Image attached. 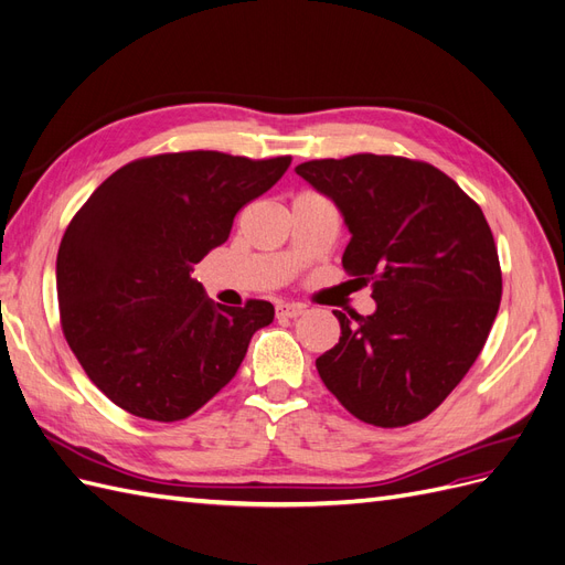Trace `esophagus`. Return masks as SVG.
<instances>
[{
	"instance_id": "34e87169",
	"label": "esophagus",
	"mask_w": 565,
	"mask_h": 565,
	"mask_svg": "<svg viewBox=\"0 0 565 565\" xmlns=\"http://www.w3.org/2000/svg\"><path fill=\"white\" fill-rule=\"evenodd\" d=\"M303 311H306V306H301V303H278L276 306V313H278V318H299V316H303Z\"/></svg>"
}]
</instances>
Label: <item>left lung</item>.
Segmentation results:
<instances>
[{
    "mask_svg": "<svg viewBox=\"0 0 565 565\" xmlns=\"http://www.w3.org/2000/svg\"><path fill=\"white\" fill-rule=\"evenodd\" d=\"M351 241L347 273L372 282L377 309L334 311L341 337L318 374L361 422L393 429L424 419L481 353L502 299V270L481 207L426 162L361 152L301 162Z\"/></svg>",
    "mask_w": 565,
    "mask_h": 565,
    "instance_id": "8db88e82",
    "label": "left lung"
}]
</instances>
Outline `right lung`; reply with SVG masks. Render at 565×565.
I'll list each match as a JSON object with an SVG mask.
<instances>
[{"mask_svg": "<svg viewBox=\"0 0 565 565\" xmlns=\"http://www.w3.org/2000/svg\"><path fill=\"white\" fill-rule=\"evenodd\" d=\"M289 162L216 150L134 160L73 216L56 259L61 328L87 377L129 415L191 417L273 322L270 301L214 303L191 273Z\"/></svg>", "mask_w": 565, "mask_h": 565, "instance_id": "add662e5", "label": "right lung"}]
</instances>
